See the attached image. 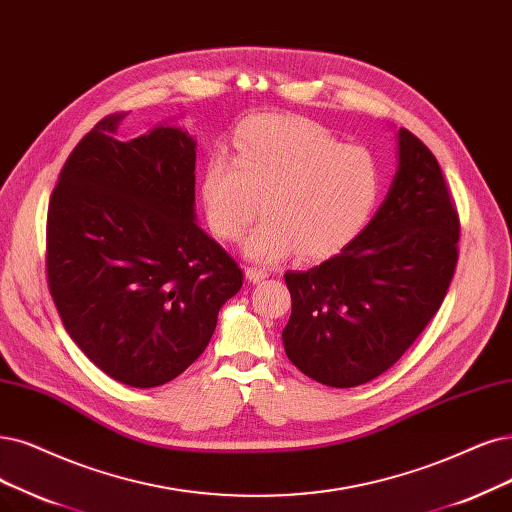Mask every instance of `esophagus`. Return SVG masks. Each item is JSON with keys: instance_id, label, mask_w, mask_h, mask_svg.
I'll return each mask as SVG.
<instances>
[{"instance_id": "34e87169", "label": "esophagus", "mask_w": 512, "mask_h": 512, "mask_svg": "<svg viewBox=\"0 0 512 512\" xmlns=\"http://www.w3.org/2000/svg\"><path fill=\"white\" fill-rule=\"evenodd\" d=\"M244 272H246V278H249L251 282H259L263 278H268V274H270L266 268H259V266H246Z\"/></svg>"}]
</instances>
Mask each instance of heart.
<instances>
[{
  "label": "heart",
  "instance_id": "b5f03b06",
  "mask_svg": "<svg viewBox=\"0 0 512 512\" xmlns=\"http://www.w3.org/2000/svg\"><path fill=\"white\" fill-rule=\"evenodd\" d=\"M206 221L236 240L259 213L242 251L257 261L327 259L361 234L382 194L371 151L344 145L308 120L263 116L236 137L234 160L215 156L200 179Z\"/></svg>",
  "mask_w": 512,
  "mask_h": 512
}]
</instances>
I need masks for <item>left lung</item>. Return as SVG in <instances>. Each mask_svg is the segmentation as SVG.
I'll list each match as a JSON object with an SVG mask.
<instances>
[{"label":"left lung","mask_w":512,"mask_h":512,"mask_svg":"<svg viewBox=\"0 0 512 512\" xmlns=\"http://www.w3.org/2000/svg\"><path fill=\"white\" fill-rule=\"evenodd\" d=\"M458 240L460 215L437 158L401 128L399 170L365 230L320 266L285 274L289 361L333 388L388 371L439 312Z\"/></svg>","instance_id":"8db88e82"}]
</instances>
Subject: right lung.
I'll return each instance as SVG.
<instances>
[{
  "instance_id": "1",
  "label": "right lung",
  "mask_w": 512,
  "mask_h": 512,
  "mask_svg": "<svg viewBox=\"0 0 512 512\" xmlns=\"http://www.w3.org/2000/svg\"><path fill=\"white\" fill-rule=\"evenodd\" d=\"M111 113L69 154L46 221L48 289L75 344L132 388L204 352L242 270L196 225V143L173 126L118 141Z\"/></svg>"
}]
</instances>
